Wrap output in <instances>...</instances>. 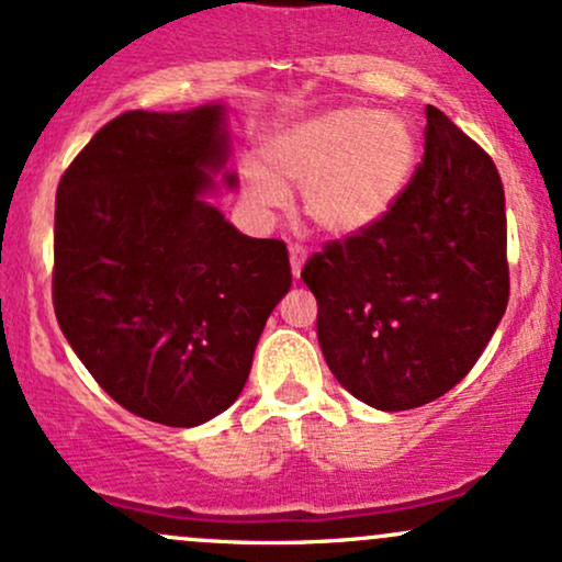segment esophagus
Wrapping results in <instances>:
<instances>
[{"instance_id": "1", "label": "esophagus", "mask_w": 562, "mask_h": 562, "mask_svg": "<svg viewBox=\"0 0 562 562\" xmlns=\"http://www.w3.org/2000/svg\"><path fill=\"white\" fill-rule=\"evenodd\" d=\"M288 250H290V269H293V277L299 280L303 263H306V248H303V245H299V243H293Z\"/></svg>"}]
</instances>
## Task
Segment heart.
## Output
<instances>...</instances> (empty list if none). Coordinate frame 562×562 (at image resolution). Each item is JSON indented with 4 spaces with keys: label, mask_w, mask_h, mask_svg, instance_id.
Instances as JSON below:
<instances>
[{
    "label": "heart",
    "mask_w": 562,
    "mask_h": 562,
    "mask_svg": "<svg viewBox=\"0 0 562 562\" xmlns=\"http://www.w3.org/2000/svg\"><path fill=\"white\" fill-rule=\"evenodd\" d=\"M417 156V134L404 115L333 108L274 132L263 164L245 160L243 190L256 209H280L290 187H301L308 222L348 237L389 216L412 182Z\"/></svg>",
    "instance_id": "b5f03b06"
}]
</instances>
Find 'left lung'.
Returning <instances> with one entry per match:
<instances>
[{
    "label": "left lung",
    "instance_id": "1",
    "mask_svg": "<svg viewBox=\"0 0 562 562\" xmlns=\"http://www.w3.org/2000/svg\"><path fill=\"white\" fill-rule=\"evenodd\" d=\"M425 119L423 164L389 216L325 243L301 272L335 380L383 412L454 389L509 299L499 171L438 108Z\"/></svg>",
    "mask_w": 562,
    "mask_h": 562
}]
</instances>
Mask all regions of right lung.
Returning <instances> with one entry per match:
<instances>
[{
  "label": "right lung",
  "instance_id": "add662e5",
  "mask_svg": "<svg viewBox=\"0 0 562 562\" xmlns=\"http://www.w3.org/2000/svg\"><path fill=\"white\" fill-rule=\"evenodd\" d=\"M227 153L224 105L128 111L57 187V325L108 396L171 428L235 404L293 282L285 243L240 235L205 200Z\"/></svg>",
  "mask_w": 562,
  "mask_h": 562
}]
</instances>
